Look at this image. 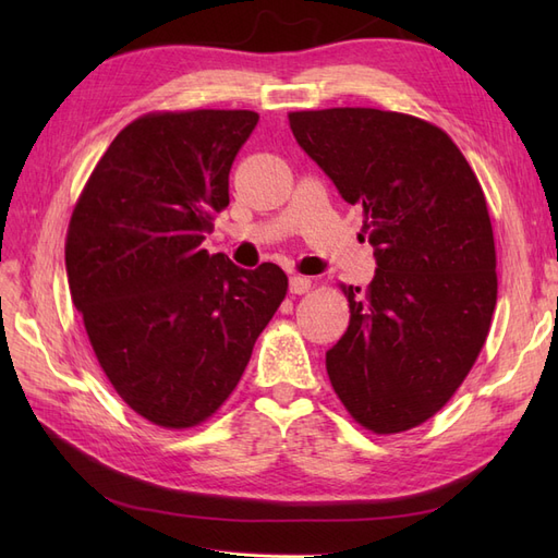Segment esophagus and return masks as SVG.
<instances>
[{"mask_svg": "<svg viewBox=\"0 0 558 558\" xmlns=\"http://www.w3.org/2000/svg\"><path fill=\"white\" fill-rule=\"evenodd\" d=\"M289 289H291L293 295H305V293H310V289H312V281H310L307 277L293 275V277H291V283H289Z\"/></svg>", "mask_w": 558, "mask_h": 558, "instance_id": "34e87169", "label": "esophagus"}]
</instances>
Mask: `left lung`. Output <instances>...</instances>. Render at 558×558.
I'll list each match as a JSON object with an SVG mask.
<instances>
[{
    "mask_svg": "<svg viewBox=\"0 0 558 558\" xmlns=\"http://www.w3.org/2000/svg\"><path fill=\"white\" fill-rule=\"evenodd\" d=\"M293 137L349 205L375 248L365 291L344 286L349 328L326 353L337 398L377 435L440 412L486 342L498 298L482 185L437 125L369 107L291 111Z\"/></svg>",
    "mask_w": 558,
    "mask_h": 558,
    "instance_id": "obj_1",
    "label": "left lung"
}]
</instances>
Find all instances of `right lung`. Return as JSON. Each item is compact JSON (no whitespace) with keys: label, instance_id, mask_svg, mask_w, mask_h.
Wrapping results in <instances>:
<instances>
[{"label":"right lung","instance_id":"add662e5","mask_svg":"<svg viewBox=\"0 0 558 558\" xmlns=\"http://www.w3.org/2000/svg\"><path fill=\"white\" fill-rule=\"evenodd\" d=\"M258 118L140 116L95 165L66 228V279L97 363L128 408L160 428L218 412L289 291L275 263L242 269L202 248Z\"/></svg>","mask_w":558,"mask_h":558}]
</instances>
